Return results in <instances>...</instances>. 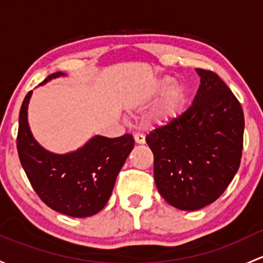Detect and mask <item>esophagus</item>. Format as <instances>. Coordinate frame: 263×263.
I'll return each instance as SVG.
<instances>
[{"mask_svg": "<svg viewBox=\"0 0 263 263\" xmlns=\"http://www.w3.org/2000/svg\"><path fill=\"white\" fill-rule=\"evenodd\" d=\"M134 137H135V142L139 143V145H143V143L146 142L145 136H143V135H141V134H136V135H135Z\"/></svg>", "mask_w": 263, "mask_h": 263, "instance_id": "obj_1", "label": "esophagus"}]
</instances>
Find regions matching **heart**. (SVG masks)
<instances>
[{"label":"heart","mask_w":263,"mask_h":263,"mask_svg":"<svg viewBox=\"0 0 263 263\" xmlns=\"http://www.w3.org/2000/svg\"><path fill=\"white\" fill-rule=\"evenodd\" d=\"M173 79H164V81L159 84L157 92H159L160 95H162V93H165L167 89H170V88L173 86ZM185 97H186V95H185L184 87H181V85H175V87H173L170 90V92L167 93L166 97H165V99L162 101V103L160 104L159 108L156 109V112H155V122L166 123L168 121L173 120V118H175L176 116L181 112L182 107H184Z\"/></svg>","instance_id":"obj_1"}]
</instances>
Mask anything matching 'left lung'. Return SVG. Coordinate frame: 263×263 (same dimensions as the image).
<instances>
[{
	"label": "left lung",
	"mask_w": 263,
	"mask_h": 263,
	"mask_svg": "<svg viewBox=\"0 0 263 263\" xmlns=\"http://www.w3.org/2000/svg\"><path fill=\"white\" fill-rule=\"evenodd\" d=\"M197 73L200 85L192 106L146 136L157 190L181 211L217 200L238 171L243 150L241 103L214 71Z\"/></svg>",
	"instance_id": "1"
}]
</instances>
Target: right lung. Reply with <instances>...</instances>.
<instances>
[{"label":"right lung","instance_id":"right-lung-1","mask_svg":"<svg viewBox=\"0 0 263 263\" xmlns=\"http://www.w3.org/2000/svg\"><path fill=\"white\" fill-rule=\"evenodd\" d=\"M60 76L65 74L52 73L41 84ZM31 93L22 102L17 132V153L27 179L39 198L54 211L76 218L97 214L112 194L118 173L134 148V137L95 136L74 153L46 151L35 141L27 122Z\"/></svg>","mask_w":263,"mask_h":263}]
</instances>
